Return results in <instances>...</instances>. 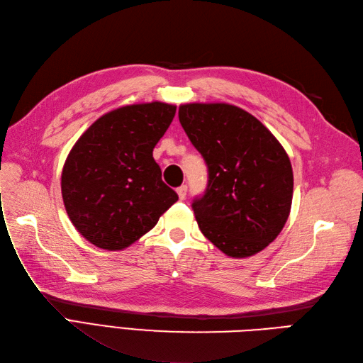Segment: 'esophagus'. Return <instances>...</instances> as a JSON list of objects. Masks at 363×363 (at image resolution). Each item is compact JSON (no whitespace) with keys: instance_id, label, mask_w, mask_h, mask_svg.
<instances>
[{"instance_id":"34e87169","label":"esophagus","mask_w":363,"mask_h":363,"mask_svg":"<svg viewBox=\"0 0 363 363\" xmlns=\"http://www.w3.org/2000/svg\"><path fill=\"white\" fill-rule=\"evenodd\" d=\"M186 190H189V189H186V185H181L179 189L177 190V193H178V196H179L181 201H184V199L186 197Z\"/></svg>"}]
</instances>
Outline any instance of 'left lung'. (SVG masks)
Listing matches in <instances>:
<instances>
[{
	"label": "left lung",
	"instance_id": "1",
	"mask_svg": "<svg viewBox=\"0 0 363 363\" xmlns=\"http://www.w3.org/2000/svg\"><path fill=\"white\" fill-rule=\"evenodd\" d=\"M178 114L208 166L206 190L191 205L199 229L232 258L264 250L291 211L294 177L285 149L235 105L184 104Z\"/></svg>",
	"mask_w": 363,
	"mask_h": 363
}]
</instances>
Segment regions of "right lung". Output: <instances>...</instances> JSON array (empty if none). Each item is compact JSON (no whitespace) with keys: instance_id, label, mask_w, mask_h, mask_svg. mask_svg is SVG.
<instances>
[{"instance_id":"right-lung-1","label":"right lung","mask_w":363,"mask_h":363,"mask_svg":"<svg viewBox=\"0 0 363 363\" xmlns=\"http://www.w3.org/2000/svg\"><path fill=\"white\" fill-rule=\"evenodd\" d=\"M174 113V105L158 101L125 105L93 122L69 152L62 172L66 213L96 247L126 249L178 201L152 155Z\"/></svg>"}]
</instances>
